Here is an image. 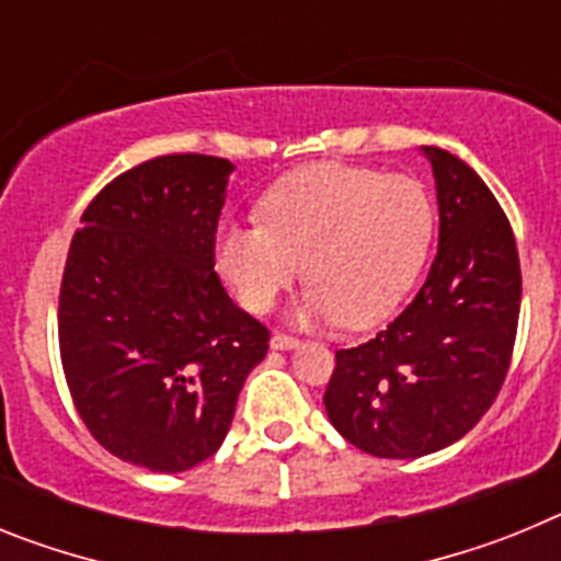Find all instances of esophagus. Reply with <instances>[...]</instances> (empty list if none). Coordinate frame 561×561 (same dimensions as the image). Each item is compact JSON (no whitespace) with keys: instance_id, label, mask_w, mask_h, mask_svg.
<instances>
[{"instance_id":"34e87169","label":"esophagus","mask_w":561,"mask_h":561,"mask_svg":"<svg viewBox=\"0 0 561 561\" xmlns=\"http://www.w3.org/2000/svg\"><path fill=\"white\" fill-rule=\"evenodd\" d=\"M270 345L275 351H291V348H297V345H300V340H297V336H291V334H280V331H277V334H272Z\"/></svg>"}]
</instances>
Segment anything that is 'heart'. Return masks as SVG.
Masks as SVG:
<instances>
[{"label":"heart","instance_id":"1","mask_svg":"<svg viewBox=\"0 0 561 561\" xmlns=\"http://www.w3.org/2000/svg\"><path fill=\"white\" fill-rule=\"evenodd\" d=\"M261 221L227 225L216 266L238 304L264 314L300 272L309 280L300 323L365 329L413 289L430 255L435 207L419 180L323 162L295 171L257 205Z\"/></svg>","mask_w":561,"mask_h":561}]
</instances>
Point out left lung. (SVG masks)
Returning a JSON list of instances; mask_svg holds the SVG:
<instances>
[{
  "mask_svg": "<svg viewBox=\"0 0 561 561\" xmlns=\"http://www.w3.org/2000/svg\"><path fill=\"white\" fill-rule=\"evenodd\" d=\"M438 193V255L413 304L356 348L336 351L325 413L376 458L438 453L483 419L517 340V241L472 168L424 146Z\"/></svg>",
  "mask_w": 561,
  "mask_h": 561,
  "instance_id": "8db88e82",
  "label": "left lung"
}]
</instances>
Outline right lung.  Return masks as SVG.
I'll return each instance as SVG.
<instances>
[{"label":"right lung","mask_w":561,"mask_h":561,"mask_svg":"<svg viewBox=\"0 0 561 561\" xmlns=\"http://www.w3.org/2000/svg\"><path fill=\"white\" fill-rule=\"evenodd\" d=\"M232 162L168 153L108 182L81 216L58 297L69 393L103 449L151 472L216 455L270 331L216 266Z\"/></svg>","instance_id":"obj_1"}]
</instances>
